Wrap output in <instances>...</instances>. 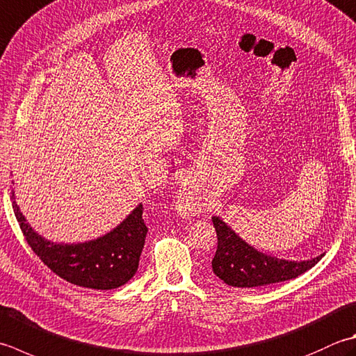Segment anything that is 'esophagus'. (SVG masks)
Returning <instances> with one entry per match:
<instances>
[{
	"mask_svg": "<svg viewBox=\"0 0 356 356\" xmlns=\"http://www.w3.org/2000/svg\"><path fill=\"white\" fill-rule=\"evenodd\" d=\"M177 196H179L180 207H182V210L185 213H191V211L199 213L205 208L204 199L199 196L197 190L191 184H184L182 186H180Z\"/></svg>",
	"mask_w": 356,
	"mask_h": 356,
	"instance_id": "esophagus-1",
	"label": "esophagus"
}]
</instances>
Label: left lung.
<instances>
[{
  "instance_id": "8db88e82",
  "label": "left lung",
  "mask_w": 356,
  "mask_h": 356,
  "mask_svg": "<svg viewBox=\"0 0 356 356\" xmlns=\"http://www.w3.org/2000/svg\"><path fill=\"white\" fill-rule=\"evenodd\" d=\"M218 233V250L211 261L214 275L232 287L254 289L295 280L299 275L315 267L324 254L307 261H289L262 253L250 245L219 216H213Z\"/></svg>"
}]
</instances>
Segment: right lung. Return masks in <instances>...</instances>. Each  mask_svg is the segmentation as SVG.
Returning a JSON list of instances; mask_svg holds the SVG:
<instances>
[{
    "label": "right lung",
    "instance_id": "right-lung-1",
    "mask_svg": "<svg viewBox=\"0 0 356 356\" xmlns=\"http://www.w3.org/2000/svg\"><path fill=\"white\" fill-rule=\"evenodd\" d=\"M12 208L33 253L65 281L86 289L113 290L136 275L148 233L142 204L109 233L76 243L52 242L35 232L19 211L15 191H12Z\"/></svg>",
    "mask_w": 356,
    "mask_h": 356
}]
</instances>
